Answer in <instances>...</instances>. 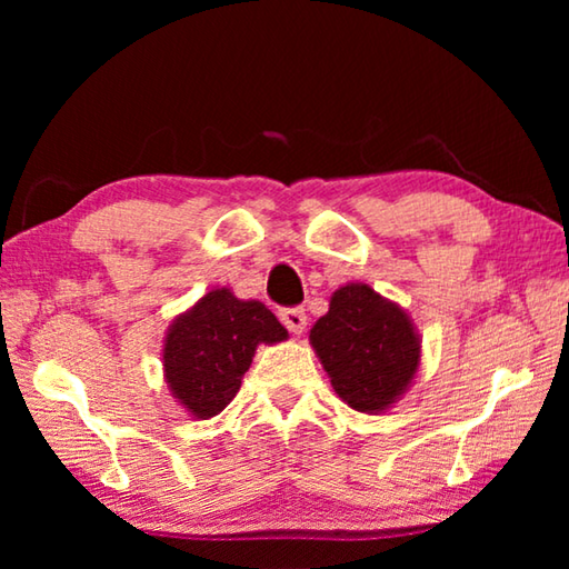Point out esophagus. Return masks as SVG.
<instances>
[{
    "instance_id": "34e87169",
    "label": "esophagus",
    "mask_w": 569,
    "mask_h": 569,
    "mask_svg": "<svg viewBox=\"0 0 569 569\" xmlns=\"http://www.w3.org/2000/svg\"><path fill=\"white\" fill-rule=\"evenodd\" d=\"M281 321L291 333H303L306 329V311L303 308H283Z\"/></svg>"
}]
</instances>
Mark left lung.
I'll return each instance as SVG.
<instances>
[{"mask_svg":"<svg viewBox=\"0 0 569 569\" xmlns=\"http://www.w3.org/2000/svg\"><path fill=\"white\" fill-rule=\"evenodd\" d=\"M331 387L351 409L381 413L411 387L421 363L417 326L369 283L333 291L329 313L308 333Z\"/></svg>","mask_w":569,"mask_h":569,"instance_id":"left-lung-1","label":"left lung"}]
</instances>
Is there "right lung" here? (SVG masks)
I'll list each match as a JSON object with an SVG mask.
<instances>
[{
	"mask_svg": "<svg viewBox=\"0 0 569 569\" xmlns=\"http://www.w3.org/2000/svg\"><path fill=\"white\" fill-rule=\"evenodd\" d=\"M286 339L288 331L261 301H240L230 288H213L170 323L162 373L190 417L210 419L233 401L258 346Z\"/></svg>",
	"mask_w": 569,
	"mask_h": 569,
	"instance_id": "1",
	"label": "right lung"
}]
</instances>
